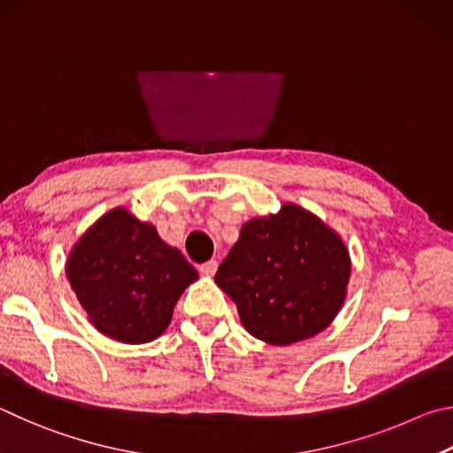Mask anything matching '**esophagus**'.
I'll list each match as a JSON object with an SVG mask.
<instances>
[{
    "label": "esophagus",
    "instance_id": "34e87169",
    "mask_svg": "<svg viewBox=\"0 0 453 453\" xmlns=\"http://www.w3.org/2000/svg\"><path fill=\"white\" fill-rule=\"evenodd\" d=\"M217 268H219L217 260H209V263H204V265L198 266V271H201V274H204V276H214V273H217Z\"/></svg>",
    "mask_w": 453,
    "mask_h": 453
}]
</instances>
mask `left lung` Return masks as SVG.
Wrapping results in <instances>:
<instances>
[{
	"mask_svg": "<svg viewBox=\"0 0 453 453\" xmlns=\"http://www.w3.org/2000/svg\"><path fill=\"white\" fill-rule=\"evenodd\" d=\"M350 252L334 228L303 206L244 222L214 282L236 304L242 326L288 346L328 328L348 295Z\"/></svg>",
	"mask_w": 453,
	"mask_h": 453,
	"instance_id": "obj_1",
	"label": "left lung"
}]
</instances>
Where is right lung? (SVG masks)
<instances>
[{
  "label": "right lung",
  "mask_w": 453,
  "mask_h": 453,
  "mask_svg": "<svg viewBox=\"0 0 453 453\" xmlns=\"http://www.w3.org/2000/svg\"><path fill=\"white\" fill-rule=\"evenodd\" d=\"M67 280L89 322L123 344H145L171 324L177 300L198 273L155 225L125 206L103 214L73 244Z\"/></svg>",
  "instance_id": "add662e5"
}]
</instances>
